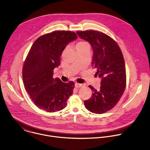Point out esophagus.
I'll return each instance as SVG.
<instances>
[{
    "label": "esophagus",
    "instance_id": "1",
    "mask_svg": "<svg viewBox=\"0 0 150 150\" xmlns=\"http://www.w3.org/2000/svg\"><path fill=\"white\" fill-rule=\"evenodd\" d=\"M75 87H76V88H81V87H82V86H83V84H82V83H75Z\"/></svg>",
    "mask_w": 150,
    "mask_h": 150
}]
</instances>
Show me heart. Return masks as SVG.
<instances>
[{
    "label": "heart",
    "instance_id": "b5f03b06",
    "mask_svg": "<svg viewBox=\"0 0 150 150\" xmlns=\"http://www.w3.org/2000/svg\"><path fill=\"white\" fill-rule=\"evenodd\" d=\"M86 42H83V41H81V42H79L78 44H77V45H78V44H86Z\"/></svg>",
    "mask_w": 150,
    "mask_h": 150
}]
</instances>
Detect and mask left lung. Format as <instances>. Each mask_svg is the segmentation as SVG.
<instances>
[{
	"mask_svg": "<svg viewBox=\"0 0 150 150\" xmlns=\"http://www.w3.org/2000/svg\"><path fill=\"white\" fill-rule=\"evenodd\" d=\"M76 34L91 45L92 67L102 79L99 91L89 86L93 93L84 104L91 112L102 114L114 108L125 92L126 73L123 55L116 42L102 32L77 31Z\"/></svg>",
	"mask_w": 150,
	"mask_h": 150,
	"instance_id": "1",
	"label": "left lung"
}]
</instances>
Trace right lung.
Returning <instances> with one entry per match:
<instances>
[{
  "mask_svg": "<svg viewBox=\"0 0 150 150\" xmlns=\"http://www.w3.org/2000/svg\"><path fill=\"white\" fill-rule=\"evenodd\" d=\"M76 38L74 32L55 31L38 37L31 46L23 67V80L26 91L39 109L55 112L66 107L75 83L53 78L54 69L59 65L67 44Z\"/></svg>",
  "mask_w": 150,
  "mask_h": 150,
  "instance_id": "add662e5",
  "label": "right lung"
}]
</instances>
